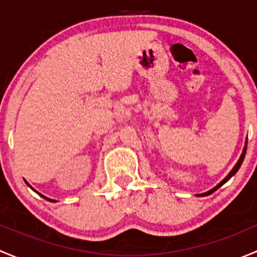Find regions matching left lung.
Masks as SVG:
<instances>
[{"label": "left lung", "instance_id": "obj_1", "mask_svg": "<svg viewBox=\"0 0 257 257\" xmlns=\"http://www.w3.org/2000/svg\"><path fill=\"white\" fill-rule=\"evenodd\" d=\"M246 148H247V138H246V141H245V145H243L242 153H241V155H240L239 160H237V163H236V164H235V167L232 168V169H231V172H230L229 174H227L226 177H225L224 179H222V180L220 181V183L217 184L216 186H214V188H212V189H210V190H209V191H206V193H203V194H198V195H196V196H206V195H210V194H212V193H214L215 190H217V189H219L220 186H222V185H224V184L226 183L227 180H230V179H231L232 177H234V175L236 174V173H237V170L240 169L241 164H242V162H243V158H245V154H246Z\"/></svg>", "mask_w": 257, "mask_h": 257}]
</instances>
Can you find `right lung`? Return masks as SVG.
I'll use <instances>...</instances> for the list:
<instances>
[{
	"label": "right lung",
	"mask_w": 257,
	"mask_h": 257,
	"mask_svg": "<svg viewBox=\"0 0 257 257\" xmlns=\"http://www.w3.org/2000/svg\"><path fill=\"white\" fill-rule=\"evenodd\" d=\"M25 181H26V180H25ZM26 184H27V185H28V186H30V188H31V189H32V190H33V191H35V193H37V194H38V195H40V196H42V198H43V199H46V200H48V201H53V203H54V201H56V200H53V199H49V198H47V196H45V195H42V194H40V193H38V191H37V190H35V189H33V188H32V186H31V185H30V184H28V183H27V181H26Z\"/></svg>",
	"instance_id": "1"
}]
</instances>
